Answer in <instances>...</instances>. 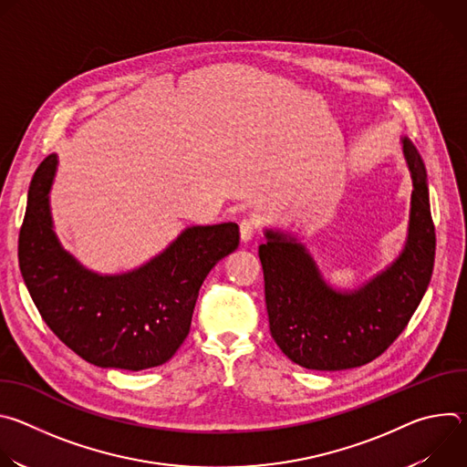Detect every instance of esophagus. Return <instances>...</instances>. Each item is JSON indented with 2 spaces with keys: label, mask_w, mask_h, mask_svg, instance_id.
<instances>
[{
  "label": "esophagus",
  "mask_w": 467,
  "mask_h": 467,
  "mask_svg": "<svg viewBox=\"0 0 467 467\" xmlns=\"http://www.w3.org/2000/svg\"><path fill=\"white\" fill-rule=\"evenodd\" d=\"M258 229V223L254 220H242L240 222V236H242V242H249L253 238V234L256 233Z\"/></svg>",
  "instance_id": "34e87169"
}]
</instances>
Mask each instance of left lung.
Wrapping results in <instances>:
<instances>
[{
	"mask_svg": "<svg viewBox=\"0 0 467 467\" xmlns=\"http://www.w3.org/2000/svg\"><path fill=\"white\" fill-rule=\"evenodd\" d=\"M403 153L414 184L407 244L391 265L360 288L328 286L303 244L265 231L258 256L270 332L281 351L306 369L340 371L375 360L405 330L427 292L436 251L427 171L409 139H403Z\"/></svg>",
	"mask_w": 467,
	"mask_h": 467,
	"instance_id": "1",
	"label": "left lung"
}]
</instances>
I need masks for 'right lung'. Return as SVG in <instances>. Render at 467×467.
<instances>
[{
	"label": "right lung",
	"mask_w": 467,
	"mask_h": 467,
	"mask_svg": "<svg viewBox=\"0 0 467 467\" xmlns=\"http://www.w3.org/2000/svg\"><path fill=\"white\" fill-rule=\"evenodd\" d=\"M57 157L36 168L18 238L24 283L55 337L99 368L140 371L168 362L190 332L205 277L240 244L238 225H193L121 275L94 274L53 233L47 192Z\"/></svg>",
	"instance_id": "1"
}]
</instances>
